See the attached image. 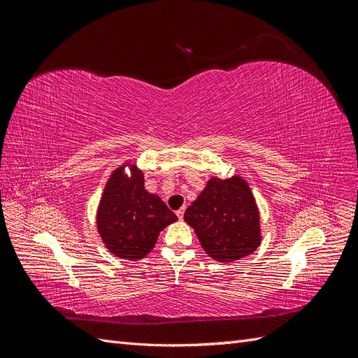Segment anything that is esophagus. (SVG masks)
<instances>
[{"label": "esophagus", "instance_id": "1", "mask_svg": "<svg viewBox=\"0 0 358 358\" xmlns=\"http://www.w3.org/2000/svg\"><path fill=\"white\" fill-rule=\"evenodd\" d=\"M183 213H185V208H180V209L176 212V215H178V218H179V220H183Z\"/></svg>", "mask_w": 358, "mask_h": 358}]
</instances>
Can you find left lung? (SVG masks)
<instances>
[{
	"instance_id": "obj_1",
	"label": "left lung",
	"mask_w": 358,
	"mask_h": 358,
	"mask_svg": "<svg viewBox=\"0 0 358 358\" xmlns=\"http://www.w3.org/2000/svg\"><path fill=\"white\" fill-rule=\"evenodd\" d=\"M183 220L196 231L206 254L220 263L252 254L262 242L254 196L239 176L212 178Z\"/></svg>"
}]
</instances>
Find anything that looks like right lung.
Returning a JSON list of instances; mask_svg holds the SVG:
<instances>
[{
  "label": "right lung",
  "mask_w": 358,
  "mask_h": 358,
  "mask_svg": "<svg viewBox=\"0 0 358 358\" xmlns=\"http://www.w3.org/2000/svg\"><path fill=\"white\" fill-rule=\"evenodd\" d=\"M131 171V178L124 166L112 173L96 212V229L112 254L136 262L152 251L159 231L178 216L145 189L142 171L134 167Z\"/></svg>",
  "instance_id": "add662e5"
}]
</instances>
